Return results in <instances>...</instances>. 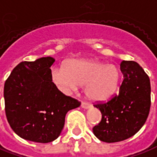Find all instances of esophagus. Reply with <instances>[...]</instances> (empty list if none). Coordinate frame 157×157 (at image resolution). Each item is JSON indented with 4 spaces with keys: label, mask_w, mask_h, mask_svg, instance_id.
<instances>
[{
    "label": "esophagus",
    "mask_w": 157,
    "mask_h": 157,
    "mask_svg": "<svg viewBox=\"0 0 157 157\" xmlns=\"http://www.w3.org/2000/svg\"><path fill=\"white\" fill-rule=\"evenodd\" d=\"M81 106H82V108H84V109H88V108H90V106H91V105H89L88 103H86V102H82V105H81Z\"/></svg>",
    "instance_id": "1"
}]
</instances>
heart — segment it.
<instances>
[{
	"instance_id": "1",
	"label": "heart",
	"mask_w": 157,
	"mask_h": 157,
	"mask_svg": "<svg viewBox=\"0 0 157 157\" xmlns=\"http://www.w3.org/2000/svg\"><path fill=\"white\" fill-rule=\"evenodd\" d=\"M52 81L63 92L85 86L86 96L94 102L109 101L118 89L120 75L117 67L94 60H70L64 68H53Z\"/></svg>"
}]
</instances>
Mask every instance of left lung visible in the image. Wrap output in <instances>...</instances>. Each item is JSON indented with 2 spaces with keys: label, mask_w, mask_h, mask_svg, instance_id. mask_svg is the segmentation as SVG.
<instances>
[{
  "label": "left lung",
  "mask_w": 157,
  "mask_h": 157,
  "mask_svg": "<svg viewBox=\"0 0 157 157\" xmlns=\"http://www.w3.org/2000/svg\"><path fill=\"white\" fill-rule=\"evenodd\" d=\"M124 76L119 93L112 100L94 106L101 111V121L93 128L97 138L105 143L125 140L145 123L150 108V82L148 75L134 61H122Z\"/></svg>",
  "instance_id": "obj_1"
}]
</instances>
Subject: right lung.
<instances>
[{
    "instance_id": "right-lung-1",
    "label": "right lung",
    "mask_w": 157,
    "mask_h": 157,
    "mask_svg": "<svg viewBox=\"0 0 157 157\" xmlns=\"http://www.w3.org/2000/svg\"><path fill=\"white\" fill-rule=\"evenodd\" d=\"M54 62L52 56L21 62L5 82L7 121L23 139L42 144L54 141L64 126L66 113L81 105L59 91L52 81Z\"/></svg>"
}]
</instances>
